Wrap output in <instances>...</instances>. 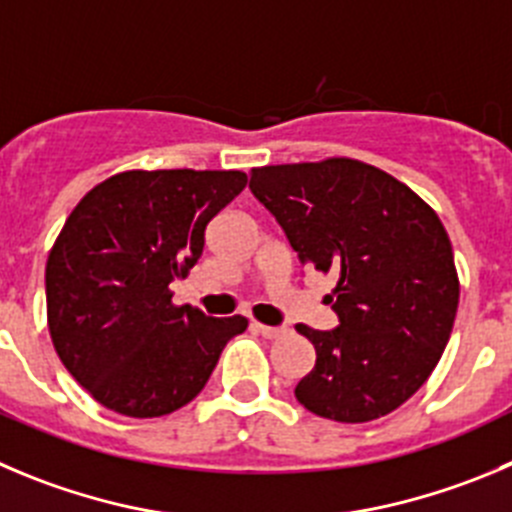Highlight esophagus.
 Segmentation results:
<instances>
[{
  "label": "esophagus",
  "instance_id": "1",
  "mask_svg": "<svg viewBox=\"0 0 512 512\" xmlns=\"http://www.w3.org/2000/svg\"><path fill=\"white\" fill-rule=\"evenodd\" d=\"M252 328H255L257 333H262L265 338H280L288 333V328L283 326H265V323H252Z\"/></svg>",
  "mask_w": 512,
  "mask_h": 512
}]
</instances>
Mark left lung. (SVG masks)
Masks as SVG:
<instances>
[{
	"label": "left lung",
	"instance_id": "8db88e82",
	"mask_svg": "<svg viewBox=\"0 0 512 512\" xmlns=\"http://www.w3.org/2000/svg\"><path fill=\"white\" fill-rule=\"evenodd\" d=\"M250 189L300 265L338 278L328 295L338 328L295 326L315 346L295 399L343 424L399 409L442 358L460 303L452 242L437 212L391 174L346 156L260 166Z\"/></svg>",
	"mask_w": 512,
	"mask_h": 512
}]
</instances>
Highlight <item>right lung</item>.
<instances>
[{"mask_svg": "<svg viewBox=\"0 0 512 512\" xmlns=\"http://www.w3.org/2000/svg\"><path fill=\"white\" fill-rule=\"evenodd\" d=\"M247 186L242 171H121L65 219L45 267L52 346L111 412L164 417L189 404L247 318L171 303L207 224Z\"/></svg>", "mask_w": 512, "mask_h": 512, "instance_id": "right-lung-1", "label": "right lung"}]
</instances>
